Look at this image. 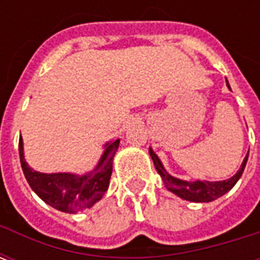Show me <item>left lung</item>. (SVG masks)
<instances>
[{
  "instance_id": "1",
  "label": "left lung",
  "mask_w": 260,
  "mask_h": 260,
  "mask_svg": "<svg viewBox=\"0 0 260 260\" xmlns=\"http://www.w3.org/2000/svg\"><path fill=\"white\" fill-rule=\"evenodd\" d=\"M149 153H150V157H152L153 163H154V167H156L157 173L163 180L164 185L167 186L173 193L178 195L185 201L191 202H212L220 198V196H223L224 193H227L237 184V181L240 180V177L244 173V169H245L246 161H248V154H246V157L244 158V161L241 164V169L238 170V173L234 177L229 178V180L217 181V182H210V181H193V182H191V181H182L171 177L164 170L163 164L158 160L156 153L153 152L152 149H149Z\"/></svg>"
}]
</instances>
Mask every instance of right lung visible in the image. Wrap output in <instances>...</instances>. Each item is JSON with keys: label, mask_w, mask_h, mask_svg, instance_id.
Here are the masks:
<instances>
[{"label": "right lung", "mask_w": 260, "mask_h": 260, "mask_svg": "<svg viewBox=\"0 0 260 260\" xmlns=\"http://www.w3.org/2000/svg\"><path fill=\"white\" fill-rule=\"evenodd\" d=\"M94 171L78 177L75 174L58 173L43 174L31 170L23 157V141L19 139L20 166L26 180L37 196L57 210L76 213L93 206L106 193L113 173V158L119 146V139L107 143Z\"/></svg>", "instance_id": "1"}]
</instances>
